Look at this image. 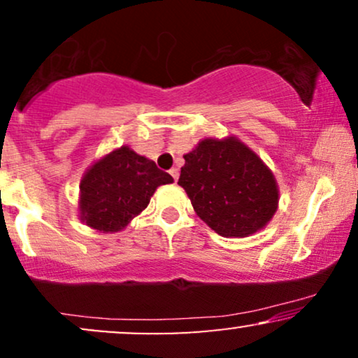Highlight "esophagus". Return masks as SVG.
Returning <instances> with one entry per match:
<instances>
[{
    "label": "esophagus",
    "instance_id": "obj_1",
    "mask_svg": "<svg viewBox=\"0 0 358 358\" xmlns=\"http://www.w3.org/2000/svg\"><path fill=\"white\" fill-rule=\"evenodd\" d=\"M170 175L173 176V180H175V182H178V175H180L178 168H171V170H170Z\"/></svg>",
    "mask_w": 358,
    "mask_h": 358
}]
</instances>
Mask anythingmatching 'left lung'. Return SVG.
Here are the masks:
<instances>
[{
	"label": "left lung",
	"instance_id": "8db88e82",
	"mask_svg": "<svg viewBox=\"0 0 358 358\" xmlns=\"http://www.w3.org/2000/svg\"><path fill=\"white\" fill-rule=\"evenodd\" d=\"M183 158L178 185L212 231L242 239L269 224L279 205L278 182L239 138H205Z\"/></svg>",
	"mask_w": 358,
	"mask_h": 358
}]
</instances>
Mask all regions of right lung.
<instances>
[{
    "mask_svg": "<svg viewBox=\"0 0 358 358\" xmlns=\"http://www.w3.org/2000/svg\"><path fill=\"white\" fill-rule=\"evenodd\" d=\"M173 182L155 162L121 146L85 170L79 185V219L102 234L124 231L150 203L156 188Z\"/></svg>",
    "mask_w": 358,
    "mask_h": 358,
    "instance_id": "right-lung-1",
    "label": "right lung"
}]
</instances>
